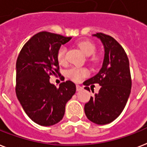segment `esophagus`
Instances as JSON below:
<instances>
[{"mask_svg": "<svg viewBox=\"0 0 147 147\" xmlns=\"http://www.w3.org/2000/svg\"><path fill=\"white\" fill-rule=\"evenodd\" d=\"M83 88H82V87H81L80 85H78V84H77L76 85V90H77V91H80V90H82Z\"/></svg>", "mask_w": 147, "mask_h": 147, "instance_id": "34e87169", "label": "esophagus"}]
</instances>
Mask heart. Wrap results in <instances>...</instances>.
Here are the masks:
<instances>
[{"label":"heart","instance_id":"heart-1","mask_svg":"<svg viewBox=\"0 0 147 147\" xmlns=\"http://www.w3.org/2000/svg\"><path fill=\"white\" fill-rule=\"evenodd\" d=\"M78 47L82 50L87 56H90L94 54L96 51V47L92 41L88 40H82L78 41L77 44ZM65 51L66 49L64 46H61L59 48L57 53V59L60 65H65L66 63V57H65ZM97 57L94 56L93 59H96ZM88 71L84 68L71 67L67 70L66 75L70 79L74 82H79L82 78L88 75Z\"/></svg>","mask_w":147,"mask_h":147}]
</instances>
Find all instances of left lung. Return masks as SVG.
Masks as SVG:
<instances>
[{
  "label": "left lung",
  "mask_w": 147,
  "mask_h": 147,
  "mask_svg": "<svg viewBox=\"0 0 147 147\" xmlns=\"http://www.w3.org/2000/svg\"><path fill=\"white\" fill-rule=\"evenodd\" d=\"M93 36L100 39L105 54L100 71L84 82V88L89 91L90 84L101 86L98 94L90 96L89 102L84 105V113L90 121L107 125L119 116L131 94L129 60L123 47L113 37L103 33H96Z\"/></svg>",
  "instance_id": "obj_1"
}]
</instances>
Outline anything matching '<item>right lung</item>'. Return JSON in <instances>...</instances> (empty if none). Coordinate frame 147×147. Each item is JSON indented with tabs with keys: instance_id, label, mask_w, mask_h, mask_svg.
Masks as SVG:
<instances>
[{
	"instance_id": "right-lung-1",
	"label": "right lung",
	"mask_w": 147,
	"mask_h": 147,
	"mask_svg": "<svg viewBox=\"0 0 147 147\" xmlns=\"http://www.w3.org/2000/svg\"><path fill=\"white\" fill-rule=\"evenodd\" d=\"M71 38L39 32L18 56L16 94L26 115L38 125L51 126L61 121L66 102L76 94V84L71 81L62 82L58 88L50 82V76L60 74L57 51Z\"/></svg>"
}]
</instances>
